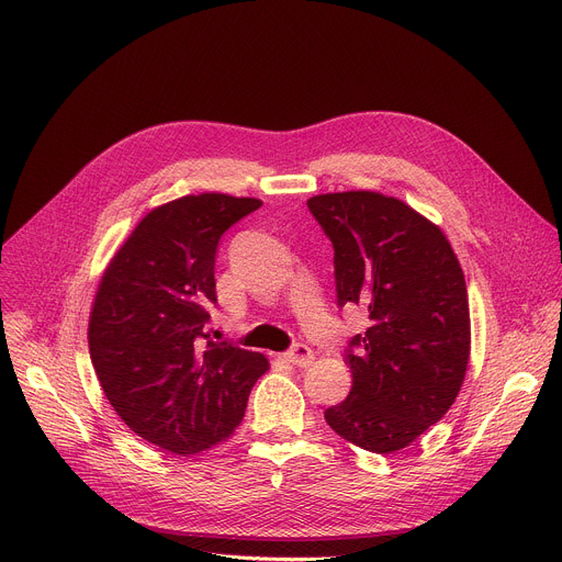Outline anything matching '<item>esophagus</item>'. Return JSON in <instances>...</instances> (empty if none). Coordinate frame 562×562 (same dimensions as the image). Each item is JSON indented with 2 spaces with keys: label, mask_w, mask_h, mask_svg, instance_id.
Masks as SVG:
<instances>
[{
  "label": "esophagus",
  "mask_w": 562,
  "mask_h": 562,
  "mask_svg": "<svg viewBox=\"0 0 562 562\" xmlns=\"http://www.w3.org/2000/svg\"><path fill=\"white\" fill-rule=\"evenodd\" d=\"M284 362L295 364V367H308L313 362V351L306 345H295L291 351L282 353Z\"/></svg>",
  "instance_id": "esophagus-1"
}]
</instances>
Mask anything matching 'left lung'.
Wrapping results in <instances>:
<instances>
[{
    "label": "left lung",
    "instance_id": "1",
    "mask_svg": "<svg viewBox=\"0 0 562 562\" xmlns=\"http://www.w3.org/2000/svg\"><path fill=\"white\" fill-rule=\"evenodd\" d=\"M306 206L334 243L338 304H362L371 319L347 351L351 391L325 420L356 447L400 451L462 386L471 351L464 273L440 226L403 200L345 191Z\"/></svg>",
    "mask_w": 562,
    "mask_h": 562
}]
</instances>
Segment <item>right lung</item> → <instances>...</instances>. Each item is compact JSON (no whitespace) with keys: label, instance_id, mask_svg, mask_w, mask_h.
Listing matches in <instances>:
<instances>
[{"label":"right lung","instance_id":"right-lung-1","mask_svg":"<svg viewBox=\"0 0 562 562\" xmlns=\"http://www.w3.org/2000/svg\"><path fill=\"white\" fill-rule=\"evenodd\" d=\"M256 198L200 193L148 211L95 291L89 351L111 407L133 434L178 456L228 440L245 418L262 353L213 342L222 233L260 209Z\"/></svg>","mask_w":562,"mask_h":562}]
</instances>
